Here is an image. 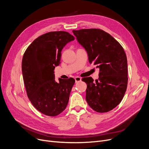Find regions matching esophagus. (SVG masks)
<instances>
[{
    "label": "esophagus",
    "instance_id": "34e87169",
    "mask_svg": "<svg viewBox=\"0 0 149 149\" xmlns=\"http://www.w3.org/2000/svg\"><path fill=\"white\" fill-rule=\"evenodd\" d=\"M75 82L77 83V82H79L81 80V78L80 77H76L75 78Z\"/></svg>",
    "mask_w": 149,
    "mask_h": 149
}]
</instances>
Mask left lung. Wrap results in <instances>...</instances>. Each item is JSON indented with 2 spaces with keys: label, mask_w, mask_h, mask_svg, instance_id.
Instances as JSON below:
<instances>
[{
  "label": "left lung",
  "mask_w": 149,
  "mask_h": 149,
  "mask_svg": "<svg viewBox=\"0 0 149 149\" xmlns=\"http://www.w3.org/2000/svg\"><path fill=\"white\" fill-rule=\"evenodd\" d=\"M77 40L86 51L90 63L99 68V78L83 79L87 84L86 100L100 113L118 106L127 86V61L121 45L107 33L100 29L73 30ZM83 81V80H82Z\"/></svg>",
  "instance_id": "left-lung-1"
}]
</instances>
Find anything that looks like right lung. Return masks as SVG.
<instances>
[{"mask_svg": "<svg viewBox=\"0 0 149 149\" xmlns=\"http://www.w3.org/2000/svg\"><path fill=\"white\" fill-rule=\"evenodd\" d=\"M74 37L65 31H53L40 36L25 51L22 70L31 103L44 115L55 116L66 109L75 80L55 81L54 70L60 63L61 52Z\"/></svg>", "mask_w": 149, "mask_h": 149, "instance_id": "1", "label": "right lung"}]
</instances>
